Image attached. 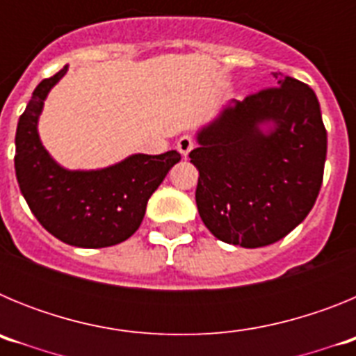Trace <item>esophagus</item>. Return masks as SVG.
I'll return each instance as SVG.
<instances>
[{"label": "esophagus", "mask_w": 356, "mask_h": 356, "mask_svg": "<svg viewBox=\"0 0 356 356\" xmlns=\"http://www.w3.org/2000/svg\"><path fill=\"white\" fill-rule=\"evenodd\" d=\"M176 147H178V151L181 153V156H185V159H187L188 153H191L194 147L193 137H191V135H184V137H180V140H178V144H176Z\"/></svg>", "instance_id": "esophagus-1"}]
</instances>
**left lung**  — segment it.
<instances>
[{
    "mask_svg": "<svg viewBox=\"0 0 356 356\" xmlns=\"http://www.w3.org/2000/svg\"><path fill=\"white\" fill-rule=\"evenodd\" d=\"M278 87L232 102L196 135V205L213 237L242 248L284 238L319 194L326 130L307 83L273 72Z\"/></svg>",
    "mask_w": 356,
    "mask_h": 356,
    "instance_id": "left-lung-1",
    "label": "left lung"
}]
</instances>
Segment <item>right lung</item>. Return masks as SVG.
<instances>
[{
  "mask_svg": "<svg viewBox=\"0 0 356 356\" xmlns=\"http://www.w3.org/2000/svg\"><path fill=\"white\" fill-rule=\"evenodd\" d=\"M67 65L35 87L15 131V176L31 213L53 237L76 248L114 246L139 229L147 200L162 184L178 151L135 153L103 169L71 171L55 162L39 137V118L49 90Z\"/></svg>",
  "mask_w": 356,
  "mask_h": 356,
  "instance_id": "add662e5",
  "label": "right lung"
}]
</instances>
